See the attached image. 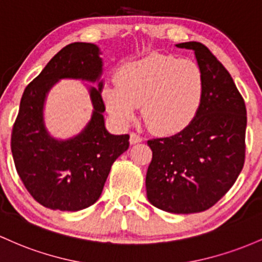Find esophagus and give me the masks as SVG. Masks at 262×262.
<instances>
[{"label":"esophagus","mask_w":262,"mask_h":262,"mask_svg":"<svg viewBox=\"0 0 262 262\" xmlns=\"http://www.w3.org/2000/svg\"><path fill=\"white\" fill-rule=\"evenodd\" d=\"M140 142H142V137H141L140 135L135 134V132L130 134V143H131V145H136V143H140Z\"/></svg>","instance_id":"1"}]
</instances>
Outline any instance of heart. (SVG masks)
<instances>
[{
    "label": "heart",
    "mask_w": 262,
    "mask_h": 262,
    "mask_svg": "<svg viewBox=\"0 0 262 262\" xmlns=\"http://www.w3.org/2000/svg\"><path fill=\"white\" fill-rule=\"evenodd\" d=\"M102 99L120 125H127L136 106H141L149 130L177 134L198 116L205 99V79L194 61L154 54L123 64L116 83L102 88Z\"/></svg>",
    "instance_id": "heart-1"
}]
</instances>
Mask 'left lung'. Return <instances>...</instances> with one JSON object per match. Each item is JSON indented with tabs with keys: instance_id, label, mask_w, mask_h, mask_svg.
<instances>
[{
	"instance_id": "left-lung-1",
	"label": "left lung",
	"mask_w": 262,
	"mask_h": 262,
	"mask_svg": "<svg viewBox=\"0 0 262 262\" xmlns=\"http://www.w3.org/2000/svg\"><path fill=\"white\" fill-rule=\"evenodd\" d=\"M176 47L194 52L204 74L205 99L188 127L147 142L152 161L146 190L158 209L190 214L213 207L239 177L245 160L246 107L233 78L204 44Z\"/></svg>"
}]
</instances>
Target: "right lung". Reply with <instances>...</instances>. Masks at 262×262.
I'll return each mask as SVG.
<instances>
[{
    "mask_svg": "<svg viewBox=\"0 0 262 262\" xmlns=\"http://www.w3.org/2000/svg\"><path fill=\"white\" fill-rule=\"evenodd\" d=\"M101 54L96 44H68L27 85L20 99L11 140L14 164L31 195L51 209L78 211L93 205L113 163L130 145L128 135H113L105 126ZM61 78L98 85H87L93 104L90 122L69 139L53 137L43 119L48 94Z\"/></svg>",
    "mask_w": 262,
    "mask_h": 262,
    "instance_id": "obj_1",
    "label": "right lung"
}]
</instances>
